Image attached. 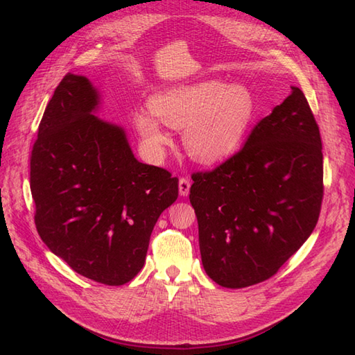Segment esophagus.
<instances>
[{
	"instance_id": "34e87169",
	"label": "esophagus",
	"mask_w": 355,
	"mask_h": 355,
	"mask_svg": "<svg viewBox=\"0 0 355 355\" xmlns=\"http://www.w3.org/2000/svg\"><path fill=\"white\" fill-rule=\"evenodd\" d=\"M178 189H180V195H182V197H187V195H189V191H191V180L186 178V177L180 178Z\"/></svg>"
}]
</instances>
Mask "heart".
Listing matches in <instances>:
<instances>
[{"label": "heart", "mask_w": 355, "mask_h": 355, "mask_svg": "<svg viewBox=\"0 0 355 355\" xmlns=\"http://www.w3.org/2000/svg\"><path fill=\"white\" fill-rule=\"evenodd\" d=\"M150 110L134 116L135 130L145 145L158 154L169 145L160 121L173 130H186L184 146L200 163L212 164L239 149L254 116L250 89L241 84L205 80L166 88L150 99Z\"/></svg>", "instance_id": "1"}]
</instances>
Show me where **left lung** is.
Listing matches in <instances>:
<instances>
[{
	"instance_id": "left-lung-1",
	"label": "left lung",
	"mask_w": 355,
	"mask_h": 355,
	"mask_svg": "<svg viewBox=\"0 0 355 355\" xmlns=\"http://www.w3.org/2000/svg\"><path fill=\"white\" fill-rule=\"evenodd\" d=\"M192 180L207 276L244 288L276 275L313 233L323 197L320 132L302 89L291 87L243 149Z\"/></svg>"
}]
</instances>
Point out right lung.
Masks as SVG:
<instances>
[{
  "instance_id": "obj_1",
  "label": "right lung",
  "mask_w": 355,
  "mask_h": 355,
  "mask_svg": "<svg viewBox=\"0 0 355 355\" xmlns=\"http://www.w3.org/2000/svg\"><path fill=\"white\" fill-rule=\"evenodd\" d=\"M101 94L65 74L37 128L30 157L35 224L76 273L123 285L141 270L150 233L178 197V178L140 163L122 126L96 116Z\"/></svg>"
}]
</instances>
